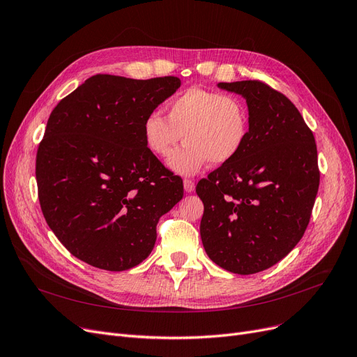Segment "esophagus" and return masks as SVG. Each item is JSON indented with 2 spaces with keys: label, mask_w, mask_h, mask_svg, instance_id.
<instances>
[{
  "label": "esophagus",
  "mask_w": 357,
  "mask_h": 357,
  "mask_svg": "<svg viewBox=\"0 0 357 357\" xmlns=\"http://www.w3.org/2000/svg\"><path fill=\"white\" fill-rule=\"evenodd\" d=\"M183 186H184V192L186 193H193L195 192V181L186 178L183 181Z\"/></svg>",
  "instance_id": "obj_1"
}]
</instances>
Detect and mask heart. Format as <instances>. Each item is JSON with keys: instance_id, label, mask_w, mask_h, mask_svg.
Here are the masks:
<instances>
[{"instance_id": "heart-1", "label": "heart", "mask_w": 357, "mask_h": 357, "mask_svg": "<svg viewBox=\"0 0 357 357\" xmlns=\"http://www.w3.org/2000/svg\"><path fill=\"white\" fill-rule=\"evenodd\" d=\"M249 114L238 98L190 88L167 104V119L152 112L142 124L146 148L167 158L185 135L187 145L168 158L177 174L192 176L208 162L224 165L243 149L249 136Z\"/></svg>"}]
</instances>
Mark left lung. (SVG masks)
Here are the masks:
<instances>
[{
	"label": "left lung",
	"mask_w": 357,
	"mask_h": 357,
	"mask_svg": "<svg viewBox=\"0 0 357 357\" xmlns=\"http://www.w3.org/2000/svg\"><path fill=\"white\" fill-rule=\"evenodd\" d=\"M217 86L246 99L249 136L233 161L197 183L201 238L212 262L230 273H261L305 234L319 188L313 133L289 98L258 80Z\"/></svg>",
	"instance_id": "1"
}]
</instances>
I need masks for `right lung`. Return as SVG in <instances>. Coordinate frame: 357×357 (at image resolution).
I'll return each instance as SVG.
<instances>
[{
  "instance_id": "add662e5",
  "label": "right lung",
  "mask_w": 357,
  "mask_h": 357,
  "mask_svg": "<svg viewBox=\"0 0 357 357\" xmlns=\"http://www.w3.org/2000/svg\"><path fill=\"white\" fill-rule=\"evenodd\" d=\"M180 86L174 76L96 75L52 109L36 155L39 202L77 259L126 271L152 252L183 181L146 148L142 124Z\"/></svg>"
}]
</instances>
